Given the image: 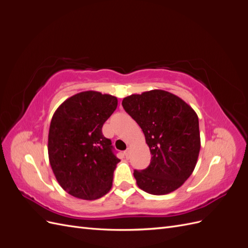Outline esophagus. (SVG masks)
I'll return each instance as SVG.
<instances>
[{"instance_id":"34e87169","label":"esophagus","mask_w":248,"mask_h":248,"mask_svg":"<svg viewBox=\"0 0 248 248\" xmlns=\"http://www.w3.org/2000/svg\"><path fill=\"white\" fill-rule=\"evenodd\" d=\"M130 151H131L130 148H127V149H126V151L124 152V154H125V156H126V158H128V157H129V155H130Z\"/></svg>"}]
</instances>
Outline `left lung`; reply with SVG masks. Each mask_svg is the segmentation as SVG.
<instances>
[{
	"mask_svg": "<svg viewBox=\"0 0 248 248\" xmlns=\"http://www.w3.org/2000/svg\"><path fill=\"white\" fill-rule=\"evenodd\" d=\"M122 106L140 125L151 152L150 166L133 172L138 186L154 196L175 191L198 162L201 138L197 112L163 90L127 96Z\"/></svg>",
	"mask_w": 248,
	"mask_h": 248,
	"instance_id": "8db88e82",
	"label": "left lung"
}]
</instances>
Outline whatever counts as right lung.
I'll return each mask as SVG.
<instances>
[{"label": "right lung", "mask_w": 248, "mask_h": 248, "mask_svg": "<svg viewBox=\"0 0 248 248\" xmlns=\"http://www.w3.org/2000/svg\"><path fill=\"white\" fill-rule=\"evenodd\" d=\"M117 106L115 96L85 91L66 99L51 118L49 163L59 184L74 198L93 201L111 188L120 159L102 126Z\"/></svg>", "instance_id": "obj_1"}]
</instances>
